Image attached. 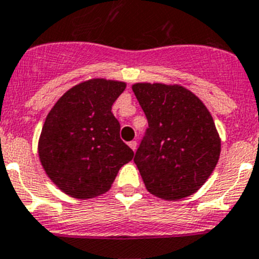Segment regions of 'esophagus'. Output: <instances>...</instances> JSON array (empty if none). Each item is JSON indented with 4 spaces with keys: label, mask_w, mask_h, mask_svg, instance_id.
I'll return each mask as SVG.
<instances>
[{
    "label": "esophagus",
    "mask_w": 259,
    "mask_h": 259,
    "mask_svg": "<svg viewBox=\"0 0 259 259\" xmlns=\"http://www.w3.org/2000/svg\"><path fill=\"white\" fill-rule=\"evenodd\" d=\"M129 147L132 148V149L135 152V149H137V142H135V140H132V142H129Z\"/></svg>",
    "instance_id": "1"
}]
</instances>
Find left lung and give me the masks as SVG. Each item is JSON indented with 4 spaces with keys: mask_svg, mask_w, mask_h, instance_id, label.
<instances>
[{
    "mask_svg": "<svg viewBox=\"0 0 259 259\" xmlns=\"http://www.w3.org/2000/svg\"><path fill=\"white\" fill-rule=\"evenodd\" d=\"M148 127L134 162L147 190L173 201L196 192L214 170L220 138L201 100L177 84L135 83Z\"/></svg>",
    "mask_w": 259,
    "mask_h": 259,
    "instance_id": "1",
    "label": "left lung"
}]
</instances>
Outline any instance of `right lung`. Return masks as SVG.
I'll list each match as a JSON object with an SVG mask.
<instances>
[{"label": "right lung", "mask_w": 259, "mask_h": 259, "mask_svg": "<svg viewBox=\"0 0 259 259\" xmlns=\"http://www.w3.org/2000/svg\"><path fill=\"white\" fill-rule=\"evenodd\" d=\"M124 82L90 79L72 87L53 106L42 125L39 158L48 177L64 193L92 199L110 190L134 152L120 139L111 112Z\"/></svg>", "instance_id": "1"}]
</instances>
